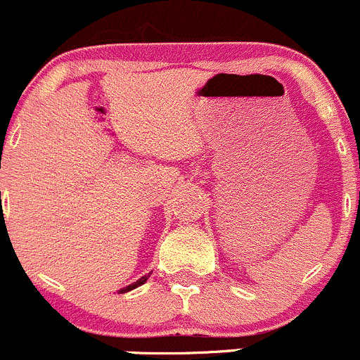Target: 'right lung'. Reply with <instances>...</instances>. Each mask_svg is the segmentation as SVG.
Segmentation results:
<instances>
[{"label":"right lung","instance_id":"1","mask_svg":"<svg viewBox=\"0 0 360 360\" xmlns=\"http://www.w3.org/2000/svg\"><path fill=\"white\" fill-rule=\"evenodd\" d=\"M147 277H149V276L142 277V279H140V281H136V283H135V284H131V286H128V288H124V290H121V292H126V291H131V290H135V288L142 286V284H143V283H146V281H147Z\"/></svg>","mask_w":360,"mask_h":360}]
</instances>
